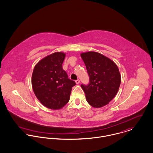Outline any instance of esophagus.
<instances>
[{"mask_svg": "<svg viewBox=\"0 0 153 153\" xmlns=\"http://www.w3.org/2000/svg\"><path fill=\"white\" fill-rule=\"evenodd\" d=\"M75 82H76V84H79L80 81H79V79H77V80H76V81H75Z\"/></svg>", "mask_w": 153, "mask_h": 153, "instance_id": "obj_1", "label": "esophagus"}]
</instances>
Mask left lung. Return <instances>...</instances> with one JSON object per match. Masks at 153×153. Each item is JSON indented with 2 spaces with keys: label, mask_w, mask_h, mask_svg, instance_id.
<instances>
[{
  "label": "left lung",
  "mask_w": 153,
  "mask_h": 153,
  "mask_svg": "<svg viewBox=\"0 0 153 153\" xmlns=\"http://www.w3.org/2000/svg\"><path fill=\"white\" fill-rule=\"evenodd\" d=\"M81 56L89 76L88 85L82 84L88 103L94 108L107 105L117 94L121 76L117 65L98 52H84Z\"/></svg>",
  "instance_id": "left-lung-1"
}]
</instances>
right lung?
Listing matches in <instances>:
<instances>
[{
  "label": "right lung",
  "instance_id": "right-lung-1",
  "mask_svg": "<svg viewBox=\"0 0 153 153\" xmlns=\"http://www.w3.org/2000/svg\"><path fill=\"white\" fill-rule=\"evenodd\" d=\"M65 53L56 52L44 58L35 66L32 85L36 98L45 107L61 109L70 98L76 83L68 78L62 68Z\"/></svg>",
  "mask_w": 153,
  "mask_h": 153
}]
</instances>
